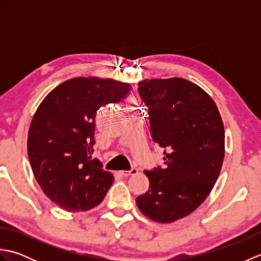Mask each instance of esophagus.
Wrapping results in <instances>:
<instances>
[{
  "label": "esophagus",
  "instance_id": "1",
  "mask_svg": "<svg viewBox=\"0 0 261 261\" xmlns=\"http://www.w3.org/2000/svg\"><path fill=\"white\" fill-rule=\"evenodd\" d=\"M138 174V169L137 168H131L130 170H121L120 175L122 176H130V175H136Z\"/></svg>",
  "mask_w": 261,
  "mask_h": 261
}]
</instances>
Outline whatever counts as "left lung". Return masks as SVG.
Here are the masks:
<instances>
[{
	"label": "left lung",
	"mask_w": 261,
	"mask_h": 261,
	"mask_svg": "<svg viewBox=\"0 0 261 261\" xmlns=\"http://www.w3.org/2000/svg\"><path fill=\"white\" fill-rule=\"evenodd\" d=\"M138 92L164 166L145 170L149 190L136 202L159 223L185 218L207 197L224 159V126L214 101L184 79L145 80Z\"/></svg>",
	"instance_id": "obj_1"
}]
</instances>
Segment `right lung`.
Here are the masks:
<instances>
[{
    "instance_id": "obj_1",
    "label": "right lung",
    "mask_w": 261,
    "mask_h": 261,
    "mask_svg": "<svg viewBox=\"0 0 261 261\" xmlns=\"http://www.w3.org/2000/svg\"><path fill=\"white\" fill-rule=\"evenodd\" d=\"M131 86L111 79L76 77L58 85L37 109L28 134V156L43 193L68 212L103 201L113 175L92 158L99 108L119 103Z\"/></svg>"
}]
</instances>
